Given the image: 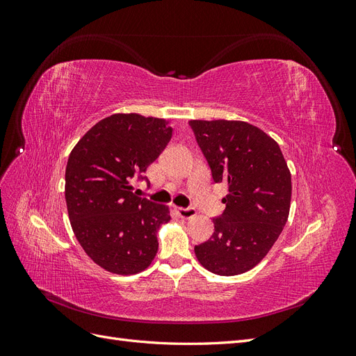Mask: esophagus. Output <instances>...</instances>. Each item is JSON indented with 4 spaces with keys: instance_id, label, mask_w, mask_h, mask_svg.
I'll list each match as a JSON object with an SVG mask.
<instances>
[{
    "instance_id": "obj_1",
    "label": "esophagus",
    "mask_w": 356,
    "mask_h": 356,
    "mask_svg": "<svg viewBox=\"0 0 356 356\" xmlns=\"http://www.w3.org/2000/svg\"><path fill=\"white\" fill-rule=\"evenodd\" d=\"M177 213L179 215L181 218L190 220L196 215V209L195 208H177Z\"/></svg>"
}]
</instances>
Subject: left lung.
<instances>
[{
    "label": "left lung",
    "mask_w": 356,
    "mask_h": 356,
    "mask_svg": "<svg viewBox=\"0 0 356 356\" xmlns=\"http://www.w3.org/2000/svg\"><path fill=\"white\" fill-rule=\"evenodd\" d=\"M215 182H227L224 213L213 220L212 238L195 246L211 273L251 270L272 250L286 224L291 172L277 143L241 120H190Z\"/></svg>",
    "instance_id": "left-lung-1"
}]
</instances>
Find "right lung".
I'll return each mask as SVG.
<instances>
[{
	"label": "right lung",
	"instance_id": "1",
	"mask_svg": "<svg viewBox=\"0 0 356 356\" xmlns=\"http://www.w3.org/2000/svg\"><path fill=\"white\" fill-rule=\"evenodd\" d=\"M170 136V120L117 113L72 148L65 170L70 222L84 252L106 272L136 275L154 260L157 232L170 221V209L138 197L132 184Z\"/></svg>",
	"mask_w": 356,
	"mask_h": 356
}]
</instances>
